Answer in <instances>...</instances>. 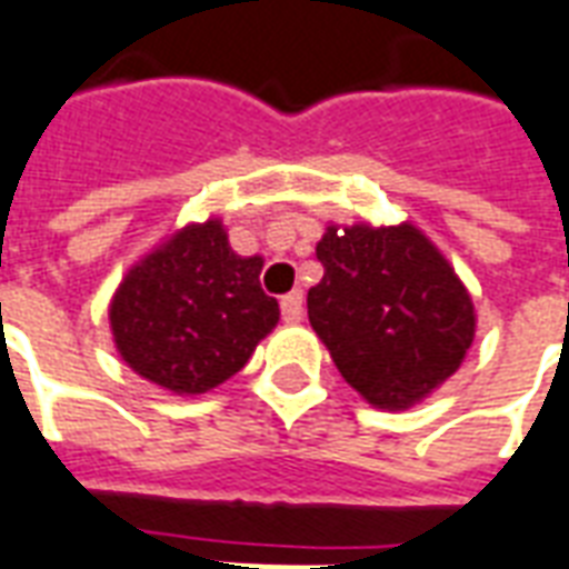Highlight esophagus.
Listing matches in <instances>:
<instances>
[{
  "instance_id": "1",
  "label": "esophagus",
  "mask_w": 569,
  "mask_h": 569,
  "mask_svg": "<svg viewBox=\"0 0 569 569\" xmlns=\"http://www.w3.org/2000/svg\"><path fill=\"white\" fill-rule=\"evenodd\" d=\"M280 313H283L286 322H301V317H305V296L301 292H289V296L280 298Z\"/></svg>"
}]
</instances>
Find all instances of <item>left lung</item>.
Segmentation results:
<instances>
[{
    "label": "left lung",
    "instance_id": "left-lung-1",
    "mask_svg": "<svg viewBox=\"0 0 569 569\" xmlns=\"http://www.w3.org/2000/svg\"><path fill=\"white\" fill-rule=\"evenodd\" d=\"M317 259L326 273L307 292V317L365 401L407 410L461 368L473 301L416 226H328Z\"/></svg>",
    "mask_w": 569,
    "mask_h": 569
}]
</instances>
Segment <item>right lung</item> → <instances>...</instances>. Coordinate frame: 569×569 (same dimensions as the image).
<instances>
[{"label": "right lung", "instance_id": "add662e5", "mask_svg": "<svg viewBox=\"0 0 569 569\" xmlns=\"http://www.w3.org/2000/svg\"><path fill=\"white\" fill-rule=\"evenodd\" d=\"M262 256H238L220 220L192 222L129 268L108 307L129 368L178 395H204L250 361L280 319Z\"/></svg>", "mask_w": 569, "mask_h": 569}]
</instances>
